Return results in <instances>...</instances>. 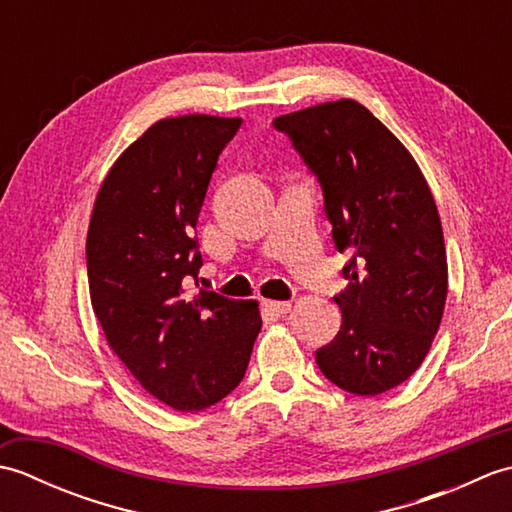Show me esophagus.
<instances>
[{"label": "esophagus", "instance_id": "1", "mask_svg": "<svg viewBox=\"0 0 512 512\" xmlns=\"http://www.w3.org/2000/svg\"><path fill=\"white\" fill-rule=\"evenodd\" d=\"M262 308H264L268 317L279 319V317H284V314L290 312V303L288 301H264Z\"/></svg>", "mask_w": 512, "mask_h": 512}]
</instances>
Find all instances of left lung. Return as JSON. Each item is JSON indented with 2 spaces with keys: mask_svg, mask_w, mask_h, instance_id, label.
Wrapping results in <instances>:
<instances>
[{
  "mask_svg": "<svg viewBox=\"0 0 512 512\" xmlns=\"http://www.w3.org/2000/svg\"><path fill=\"white\" fill-rule=\"evenodd\" d=\"M323 191L332 242L350 255L347 288L334 297L341 330L317 350L323 376L356 396H376L416 372L447 301L440 215L416 160L352 99L279 116Z\"/></svg>",
  "mask_w": 512,
  "mask_h": 512,
  "instance_id": "obj_1",
  "label": "left lung"
}]
</instances>
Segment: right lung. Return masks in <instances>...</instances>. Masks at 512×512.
Returning <instances> with one entry per match:
<instances>
[{
    "instance_id": "right-lung-1",
    "label": "right lung",
    "mask_w": 512,
    "mask_h": 512,
    "mask_svg": "<svg viewBox=\"0 0 512 512\" xmlns=\"http://www.w3.org/2000/svg\"><path fill=\"white\" fill-rule=\"evenodd\" d=\"M239 125L204 114L151 125L114 162L90 220V297L105 339L151 396L178 411L231 394L262 330L257 301L187 292L202 266L204 195Z\"/></svg>"
}]
</instances>
